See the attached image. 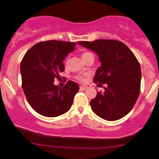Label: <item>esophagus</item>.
Here are the masks:
<instances>
[{"instance_id":"34e87169","label":"esophagus","mask_w":159,"mask_h":159,"mask_svg":"<svg viewBox=\"0 0 159 159\" xmlns=\"http://www.w3.org/2000/svg\"><path fill=\"white\" fill-rule=\"evenodd\" d=\"M86 89H87L86 86H81V87H80V90H81V91H84Z\"/></svg>"}]
</instances>
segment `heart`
I'll use <instances>...</instances> for the list:
<instances>
[{
	"mask_svg": "<svg viewBox=\"0 0 159 159\" xmlns=\"http://www.w3.org/2000/svg\"><path fill=\"white\" fill-rule=\"evenodd\" d=\"M91 54H92L91 52H89V51H84V52H83L82 54H81V57H82V59L84 60L86 57L91 55ZM77 78H78V80H79V81H84V79H85V78H84V76H82V75L78 76L77 77Z\"/></svg>",
	"mask_w": 159,
	"mask_h": 159,
	"instance_id": "obj_1",
	"label": "heart"
}]
</instances>
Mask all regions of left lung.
Instances as JSON below:
<instances>
[{
  "label": "left lung",
  "instance_id": "8db88e82",
  "mask_svg": "<svg viewBox=\"0 0 159 159\" xmlns=\"http://www.w3.org/2000/svg\"><path fill=\"white\" fill-rule=\"evenodd\" d=\"M78 44L98 54L101 66L94 82L107 84L105 91L98 92L91 101V109L107 121H116L125 116L140 93L142 72L134 54L124 43L115 40L79 41Z\"/></svg>",
  "mask_w": 159,
  "mask_h": 159
}]
</instances>
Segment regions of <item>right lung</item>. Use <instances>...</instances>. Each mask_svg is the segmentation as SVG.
<instances>
[{"label": "right lung", "mask_w": 159, "mask_h": 159, "mask_svg": "<svg viewBox=\"0 0 159 159\" xmlns=\"http://www.w3.org/2000/svg\"><path fill=\"white\" fill-rule=\"evenodd\" d=\"M76 44L47 41L34 44L20 62L22 89L31 108L45 117H57L71 107L79 86L68 81L62 89L54 85L59 73L65 70L63 61L75 50Z\"/></svg>", "instance_id": "right-lung-1"}]
</instances>
